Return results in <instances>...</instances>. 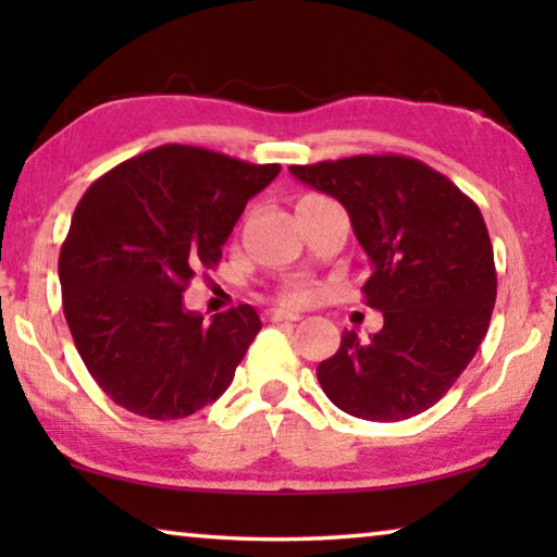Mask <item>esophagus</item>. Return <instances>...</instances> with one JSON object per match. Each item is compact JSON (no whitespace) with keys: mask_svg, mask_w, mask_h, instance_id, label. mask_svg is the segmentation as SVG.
Returning a JSON list of instances; mask_svg holds the SVG:
<instances>
[{"mask_svg":"<svg viewBox=\"0 0 557 557\" xmlns=\"http://www.w3.org/2000/svg\"><path fill=\"white\" fill-rule=\"evenodd\" d=\"M265 319H268V322H299L301 314L287 312V309H268Z\"/></svg>","mask_w":557,"mask_h":557,"instance_id":"esophagus-1","label":"esophagus"}]
</instances>
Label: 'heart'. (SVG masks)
Masks as SVG:
<instances>
[{
    "label": "heart",
    "instance_id": "obj_1",
    "mask_svg": "<svg viewBox=\"0 0 557 557\" xmlns=\"http://www.w3.org/2000/svg\"><path fill=\"white\" fill-rule=\"evenodd\" d=\"M305 299H309V289H292V292H287L285 295V301H305Z\"/></svg>",
    "mask_w": 557,
    "mask_h": 557
}]
</instances>
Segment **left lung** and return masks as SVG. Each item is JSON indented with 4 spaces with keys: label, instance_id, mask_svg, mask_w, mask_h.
I'll use <instances>...</instances> for the list:
<instances>
[{
    "label": "left lung",
    "instance_id": "1",
    "mask_svg": "<svg viewBox=\"0 0 557 557\" xmlns=\"http://www.w3.org/2000/svg\"><path fill=\"white\" fill-rule=\"evenodd\" d=\"M334 196L369 256L366 305L383 329L344 332L317 366L336 408L363 420H408L432 408L474 358L496 301L494 248L479 206L445 174L403 154H358L289 166Z\"/></svg>",
    "mask_w": 557,
    "mask_h": 557
}]
</instances>
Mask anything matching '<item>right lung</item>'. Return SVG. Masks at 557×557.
Segmentation results:
<instances>
[{
  "mask_svg": "<svg viewBox=\"0 0 557 557\" xmlns=\"http://www.w3.org/2000/svg\"><path fill=\"white\" fill-rule=\"evenodd\" d=\"M277 174L280 164L162 145L83 194L59 256L63 314L120 408L178 420L228 388L260 317L238 305L203 322L182 295L196 272L219 265L245 203Z\"/></svg>",
  "mask_w": 557,
  "mask_h": 557,
  "instance_id": "1",
  "label": "right lung"
}]
</instances>
